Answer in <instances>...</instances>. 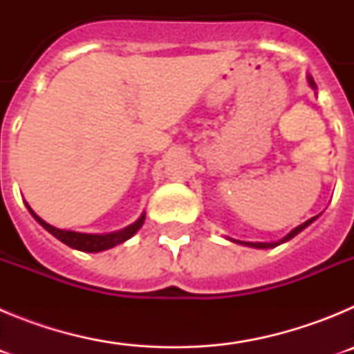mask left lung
<instances>
[{"label": "left lung", "instance_id": "1", "mask_svg": "<svg viewBox=\"0 0 354 354\" xmlns=\"http://www.w3.org/2000/svg\"><path fill=\"white\" fill-rule=\"evenodd\" d=\"M308 83H310V86L312 88H315V83H314V80H312V77H308ZM315 218H317V216H315ZM315 218H310V220L308 221H305V223L303 225H299V227H296L292 230V232H289L287 234L286 237H283L282 241H278V243H245V245H248V246H253V248H274V246H278V245H282V243H286V241H289V239H292L294 236H296V234H299L303 230V228L305 227H308V225L312 223V221L315 220Z\"/></svg>", "mask_w": 354, "mask_h": 354}]
</instances>
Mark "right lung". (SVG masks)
I'll list each match as a JSON object with an SVG mask.
<instances>
[{
    "instance_id": "right-lung-1",
    "label": "right lung",
    "mask_w": 354,
    "mask_h": 354,
    "mask_svg": "<svg viewBox=\"0 0 354 354\" xmlns=\"http://www.w3.org/2000/svg\"><path fill=\"white\" fill-rule=\"evenodd\" d=\"M26 207H28V211L31 212V216H33V218H35V220L39 221V223L42 225V227L46 228L49 234H53L56 239H60L62 243H65V245L71 246V248L81 250V252H102V250L113 248V246L120 245V243H124V241H127L131 236H134V234L138 232V228L142 227L143 221H145V214H143V216H140L138 221H134L133 225H129V227H126V228H122V230H118V232L80 234V232H71V230H60V228L53 227V225L46 223L42 218H39L35 212L31 211L30 205L28 204H26Z\"/></svg>"
}]
</instances>
